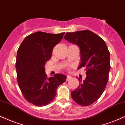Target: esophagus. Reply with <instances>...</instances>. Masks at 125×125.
<instances>
[{
	"instance_id": "34e87169",
	"label": "esophagus",
	"mask_w": 125,
	"mask_h": 125,
	"mask_svg": "<svg viewBox=\"0 0 125 125\" xmlns=\"http://www.w3.org/2000/svg\"><path fill=\"white\" fill-rule=\"evenodd\" d=\"M71 78H72L71 76H69V75H67V81H68V80H69V79H71Z\"/></svg>"
}]
</instances>
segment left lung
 I'll use <instances>...</instances> for the list:
<instances>
[{"label":"left lung","instance_id":"8db88e82","mask_svg":"<svg viewBox=\"0 0 125 125\" xmlns=\"http://www.w3.org/2000/svg\"><path fill=\"white\" fill-rule=\"evenodd\" d=\"M64 38L79 47L78 69L85 67L87 75L83 81L78 78L79 86L71 92L72 99L82 106L91 105L100 97L108 81L110 52L104 40L90 31L67 32Z\"/></svg>","mask_w":125,"mask_h":125}]
</instances>
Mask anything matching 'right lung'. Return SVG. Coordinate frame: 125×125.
<instances>
[{
  "label": "right lung",
  "instance_id": "1",
  "mask_svg": "<svg viewBox=\"0 0 125 125\" xmlns=\"http://www.w3.org/2000/svg\"><path fill=\"white\" fill-rule=\"evenodd\" d=\"M64 33L35 32L26 37L18 49L15 68L18 86L24 98L38 107L49 104L58 86L66 81L67 76L61 73L47 78L44 68Z\"/></svg>",
  "mask_w": 125,
  "mask_h": 125
}]
</instances>
